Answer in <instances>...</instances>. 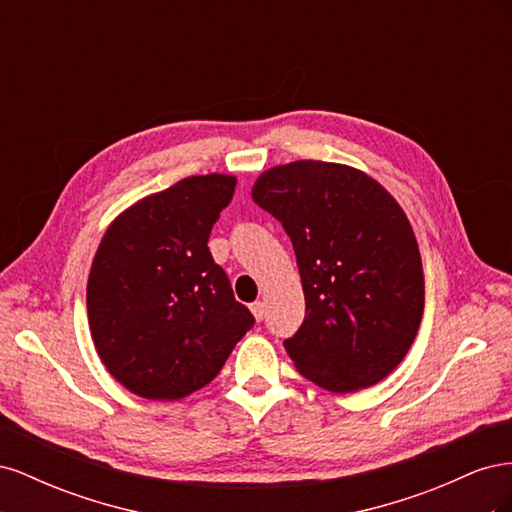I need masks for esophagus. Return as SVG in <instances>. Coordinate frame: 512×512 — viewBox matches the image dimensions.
<instances>
[{"label":"esophagus","instance_id":"esophagus-1","mask_svg":"<svg viewBox=\"0 0 512 512\" xmlns=\"http://www.w3.org/2000/svg\"><path fill=\"white\" fill-rule=\"evenodd\" d=\"M250 309H252V314H254V318H256L258 322L262 320V316H265V303H262V301L252 303V305H250Z\"/></svg>","mask_w":512,"mask_h":512}]
</instances>
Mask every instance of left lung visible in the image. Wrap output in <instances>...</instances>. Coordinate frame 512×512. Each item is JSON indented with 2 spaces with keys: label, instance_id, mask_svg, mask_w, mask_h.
I'll list each match as a JSON object with an SVG mask.
<instances>
[{
  "label": "left lung",
  "instance_id": "8db88e82",
  "mask_svg": "<svg viewBox=\"0 0 512 512\" xmlns=\"http://www.w3.org/2000/svg\"><path fill=\"white\" fill-rule=\"evenodd\" d=\"M252 198L297 254L305 320L284 348L331 393L384 380L421 327L425 277L404 209L359 168L297 160L262 173Z\"/></svg>",
  "mask_w": 512,
  "mask_h": 512
}]
</instances>
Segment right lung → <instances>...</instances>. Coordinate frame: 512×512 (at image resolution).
<instances>
[{
	"instance_id": "add662e5",
	"label": "right lung",
	"mask_w": 512,
	"mask_h": 512,
	"mask_svg": "<svg viewBox=\"0 0 512 512\" xmlns=\"http://www.w3.org/2000/svg\"><path fill=\"white\" fill-rule=\"evenodd\" d=\"M237 177L211 173L136 200L106 228L87 280V318L100 361L121 386L177 401L220 374L254 327L209 252Z\"/></svg>"
}]
</instances>
